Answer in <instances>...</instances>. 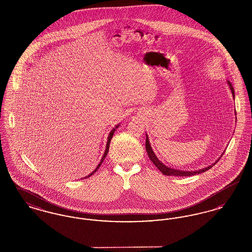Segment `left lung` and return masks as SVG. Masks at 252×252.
Returning a JSON list of instances; mask_svg holds the SVG:
<instances>
[{
	"mask_svg": "<svg viewBox=\"0 0 252 252\" xmlns=\"http://www.w3.org/2000/svg\"><path fill=\"white\" fill-rule=\"evenodd\" d=\"M228 86L231 90V93H232V95L234 98V90H233V87L232 84L230 82H228ZM145 149L147 151V154L148 157L150 158V160L156 165V167L163 174V175H166V176H176V177H189V176H194L196 174H201L206 172L207 170H209L210 168L213 167L216 162L218 160H216V162H215L213 165L211 166H208V167L204 168V169H200V170H197V171H181V170H176V169H173V168L167 167L165 166L163 163H161V161L158 160V158H157L156 155L154 154L150 144H149V140H148V137L146 135V142H145Z\"/></svg>",
	"mask_w": 252,
	"mask_h": 252,
	"instance_id": "obj_1",
	"label": "left lung"
}]
</instances>
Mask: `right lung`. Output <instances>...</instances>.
Segmentation results:
<instances>
[{
    "label": "right lung",
    "mask_w": 252,
    "mask_h": 252,
    "mask_svg": "<svg viewBox=\"0 0 252 252\" xmlns=\"http://www.w3.org/2000/svg\"><path fill=\"white\" fill-rule=\"evenodd\" d=\"M119 126H117L115 128H113L111 131L109 132V135H108V143H107V146H106V150H105V153H104V155H103V157H102V158H101V160H100V162H99V164L97 165V167L95 168V170L92 173V174H90L89 176H87L85 179H87V178H90L92 175H94V173H95L96 171H97V169L98 168L100 167V165L102 164V162L104 161V159H105V158L107 157V155H108V149H109V144H110V141H111V139H112V136H113V134H114V132H115V130H116V128L118 127Z\"/></svg>",
    "instance_id": "add662e5"
}]
</instances>
